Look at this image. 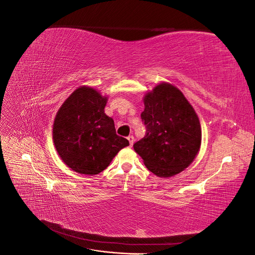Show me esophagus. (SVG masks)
I'll list each match as a JSON object with an SVG mask.
<instances>
[{
	"label": "esophagus",
	"instance_id": "1",
	"mask_svg": "<svg viewBox=\"0 0 255 255\" xmlns=\"http://www.w3.org/2000/svg\"><path fill=\"white\" fill-rule=\"evenodd\" d=\"M128 142H129V145L132 146L133 143H134V141H135V138H134L133 135H129V136L128 137Z\"/></svg>",
	"mask_w": 255,
	"mask_h": 255
}]
</instances>
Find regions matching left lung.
I'll use <instances>...</instances> for the list:
<instances>
[{
  "label": "left lung",
  "mask_w": 255,
  "mask_h": 255,
  "mask_svg": "<svg viewBox=\"0 0 255 255\" xmlns=\"http://www.w3.org/2000/svg\"><path fill=\"white\" fill-rule=\"evenodd\" d=\"M141 120L145 135L134 150L145 167L157 176L169 177L187 168L201 145L198 116L182 91L160 83L143 98Z\"/></svg>",
  "instance_id": "left-lung-1"
}]
</instances>
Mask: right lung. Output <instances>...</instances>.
Here are the masks:
<instances>
[{"mask_svg": "<svg viewBox=\"0 0 255 255\" xmlns=\"http://www.w3.org/2000/svg\"><path fill=\"white\" fill-rule=\"evenodd\" d=\"M107 98L96 89H75L61 105L53 125V141L64 163L73 171L94 175L109 167L128 140L116 134L104 109Z\"/></svg>", "mask_w": 255, "mask_h": 255, "instance_id": "obj_1", "label": "right lung"}]
</instances>
